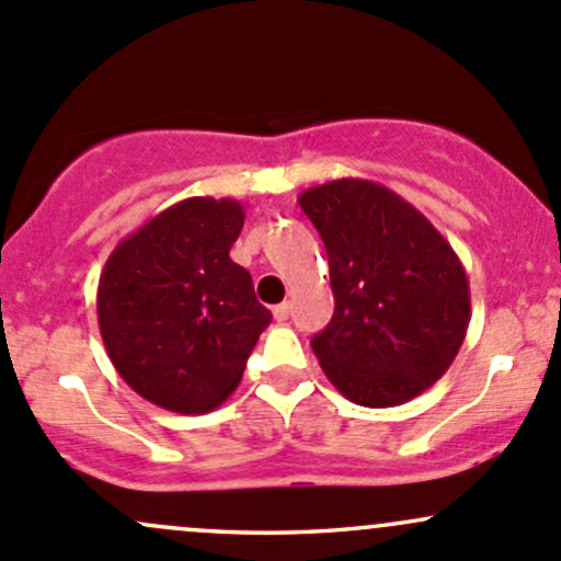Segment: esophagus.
Segmentation results:
<instances>
[{"label": "esophagus", "instance_id": "esophagus-1", "mask_svg": "<svg viewBox=\"0 0 561 561\" xmlns=\"http://www.w3.org/2000/svg\"><path fill=\"white\" fill-rule=\"evenodd\" d=\"M290 311H293V306H290V304H287V300H285V304L274 306V320L285 322V320H287V317H290Z\"/></svg>", "mask_w": 561, "mask_h": 561}]
</instances>
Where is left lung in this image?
Masks as SVG:
<instances>
[{"label":"left lung","instance_id":"left-lung-1","mask_svg":"<svg viewBox=\"0 0 561 561\" xmlns=\"http://www.w3.org/2000/svg\"><path fill=\"white\" fill-rule=\"evenodd\" d=\"M328 250L335 311L311 339L330 385L389 409L449 370L470 322L457 252L416 206L370 180L325 182L298 196Z\"/></svg>","mask_w":561,"mask_h":561}]
</instances>
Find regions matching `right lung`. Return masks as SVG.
Segmentation results:
<instances>
[{"label": "right lung", "mask_w": 561, "mask_h": 561, "mask_svg": "<svg viewBox=\"0 0 561 561\" xmlns=\"http://www.w3.org/2000/svg\"><path fill=\"white\" fill-rule=\"evenodd\" d=\"M241 226L239 202L193 196L150 217L104 263V350L134 392L174 414L217 409L271 322L250 271L228 255Z\"/></svg>", "instance_id": "add662e5"}]
</instances>
